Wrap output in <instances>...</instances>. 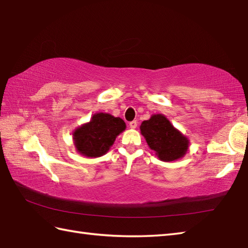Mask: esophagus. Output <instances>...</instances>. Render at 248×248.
Wrapping results in <instances>:
<instances>
[{"instance_id":"obj_1","label":"esophagus","mask_w":248,"mask_h":248,"mask_svg":"<svg viewBox=\"0 0 248 248\" xmlns=\"http://www.w3.org/2000/svg\"><path fill=\"white\" fill-rule=\"evenodd\" d=\"M129 125H130L131 129H135L136 127H138V121H136V120L131 121V123L129 124Z\"/></svg>"}]
</instances>
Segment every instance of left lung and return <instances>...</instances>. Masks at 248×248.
<instances>
[{
    "label": "left lung",
    "instance_id": "left-lung-1",
    "mask_svg": "<svg viewBox=\"0 0 248 248\" xmlns=\"http://www.w3.org/2000/svg\"><path fill=\"white\" fill-rule=\"evenodd\" d=\"M140 132L147 144L160 160L170 162L180 159L188 148V140L172 127L165 116L154 115L140 124Z\"/></svg>",
    "mask_w": 248,
    "mask_h": 248
}]
</instances>
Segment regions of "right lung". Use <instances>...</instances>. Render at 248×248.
I'll use <instances>...</instances> for the list:
<instances>
[{
    "instance_id": "1",
    "label": "right lung",
    "mask_w": 248,
    "mask_h": 248,
    "mask_svg": "<svg viewBox=\"0 0 248 248\" xmlns=\"http://www.w3.org/2000/svg\"><path fill=\"white\" fill-rule=\"evenodd\" d=\"M124 129L125 124L121 118L104 113L94 114L88 124L73 133L77 150L89 157L101 156L107 154L117 135Z\"/></svg>"
}]
</instances>
